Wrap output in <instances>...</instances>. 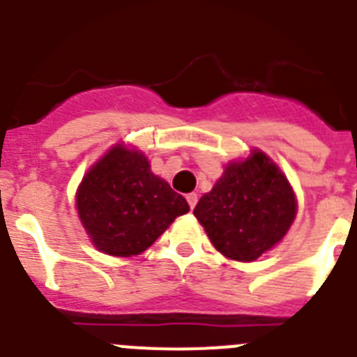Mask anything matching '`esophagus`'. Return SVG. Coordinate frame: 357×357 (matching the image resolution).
<instances>
[{
	"label": "esophagus",
	"instance_id": "1",
	"mask_svg": "<svg viewBox=\"0 0 357 357\" xmlns=\"http://www.w3.org/2000/svg\"><path fill=\"white\" fill-rule=\"evenodd\" d=\"M186 202H188L190 209H194L195 204H197V194H188V195H186Z\"/></svg>",
	"mask_w": 357,
	"mask_h": 357
}]
</instances>
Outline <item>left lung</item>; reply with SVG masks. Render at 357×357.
<instances>
[{"mask_svg": "<svg viewBox=\"0 0 357 357\" xmlns=\"http://www.w3.org/2000/svg\"><path fill=\"white\" fill-rule=\"evenodd\" d=\"M194 215L218 252L250 262L273 248L296 216V197L275 163L262 151L229 163Z\"/></svg>", "mask_w": 357, "mask_h": 357, "instance_id": "1", "label": "left lung"}]
</instances>
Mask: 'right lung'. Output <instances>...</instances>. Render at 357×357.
I'll return each instance as SVG.
<instances>
[{"label":"right lung","instance_id":"right-lung-1","mask_svg":"<svg viewBox=\"0 0 357 357\" xmlns=\"http://www.w3.org/2000/svg\"><path fill=\"white\" fill-rule=\"evenodd\" d=\"M188 202L149 169L142 153L116 146L77 190V211L96 248L116 257L142 254Z\"/></svg>","mask_w":357,"mask_h":357}]
</instances>
